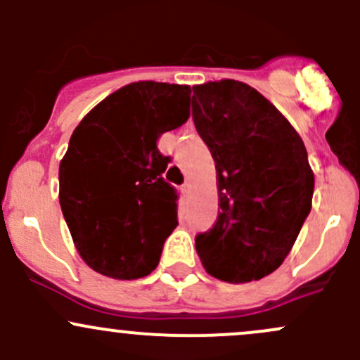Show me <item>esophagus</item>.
I'll return each mask as SVG.
<instances>
[{"instance_id": "1", "label": "esophagus", "mask_w": 360, "mask_h": 360, "mask_svg": "<svg viewBox=\"0 0 360 360\" xmlns=\"http://www.w3.org/2000/svg\"><path fill=\"white\" fill-rule=\"evenodd\" d=\"M191 190H193V184H191L190 181H186V183H184L183 186H181V191H183L184 197H188V195L191 193Z\"/></svg>"}]
</instances>
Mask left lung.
<instances>
[{"label": "left lung", "instance_id": "obj_1", "mask_svg": "<svg viewBox=\"0 0 360 360\" xmlns=\"http://www.w3.org/2000/svg\"><path fill=\"white\" fill-rule=\"evenodd\" d=\"M193 122L217 174L219 214L195 238L207 274L240 284L277 270L310 214L314 172L289 120L237 79L193 86Z\"/></svg>", "mask_w": 360, "mask_h": 360}]
</instances>
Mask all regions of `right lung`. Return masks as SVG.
Here are the masks:
<instances>
[{
    "mask_svg": "<svg viewBox=\"0 0 360 360\" xmlns=\"http://www.w3.org/2000/svg\"><path fill=\"white\" fill-rule=\"evenodd\" d=\"M188 85L136 82L78 123L59 165V202L82 259L97 274L134 281L157 268L177 226V195L165 183L163 132L190 118Z\"/></svg>",
    "mask_w": 360,
    "mask_h": 360,
    "instance_id": "add662e5",
    "label": "right lung"
}]
</instances>
